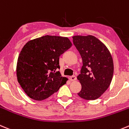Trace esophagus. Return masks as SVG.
Returning a JSON list of instances; mask_svg holds the SVG:
<instances>
[{"mask_svg":"<svg viewBox=\"0 0 129 129\" xmlns=\"http://www.w3.org/2000/svg\"><path fill=\"white\" fill-rule=\"evenodd\" d=\"M69 80H70V81H71V82H74V81H75L76 80V77L75 76H72L69 78Z\"/></svg>","mask_w":129,"mask_h":129,"instance_id":"1","label":"esophagus"}]
</instances>
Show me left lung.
<instances>
[{
  "instance_id": "8db88e82",
  "label": "left lung",
  "mask_w": 129,
  "mask_h": 129,
  "mask_svg": "<svg viewBox=\"0 0 129 129\" xmlns=\"http://www.w3.org/2000/svg\"><path fill=\"white\" fill-rule=\"evenodd\" d=\"M73 42L83 63L77 76L82 85L78 95L87 100L98 99L109 88L113 76L111 53L104 43L92 35L73 36Z\"/></svg>"
}]
</instances>
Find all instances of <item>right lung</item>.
Segmentation results:
<instances>
[{"mask_svg": "<svg viewBox=\"0 0 129 129\" xmlns=\"http://www.w3.org/2000/svg\"><path fill=\"white\" fill-rule=\"evenodd\" d=\"M72 46L67 37L46 35L27 42L18 55L17 77L25 94L35 100L50 97L68 78L60 71L59 57Z\"/></svg>", "mask_w": 129, "mask_h": 129, "instance_id": "1", "label": "right lung"}]
</instances>
